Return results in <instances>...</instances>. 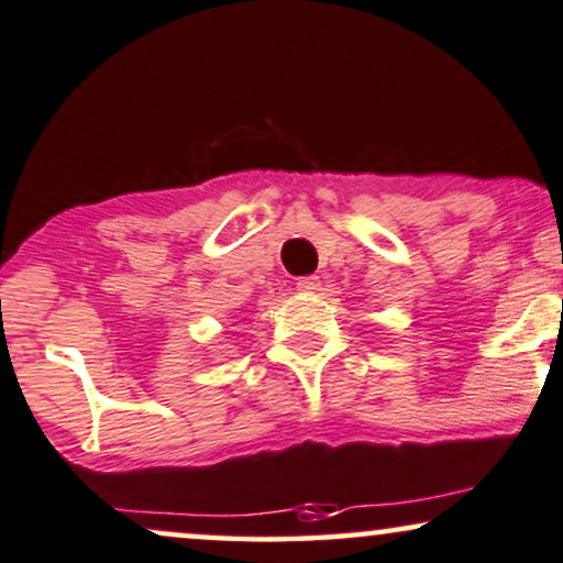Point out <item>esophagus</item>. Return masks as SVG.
<instances>
[{
	"mask_svg": "<svg viewBox=\"0 0 563 563\" xmlns=\"http://www.w3.org/2000/svg\"><path fill=\"white\" fill-rule=\"evenodd\" d=\"M296 288L301 290V294H317V290L322 288V280L317 275H309V277H301L299 283H296Z\"/></svg>",
	"mask_w": 563,
	"mask_h": 563,
	"instance_id": "obj_1",
	"label": "esophagus"
}]
</instances>
